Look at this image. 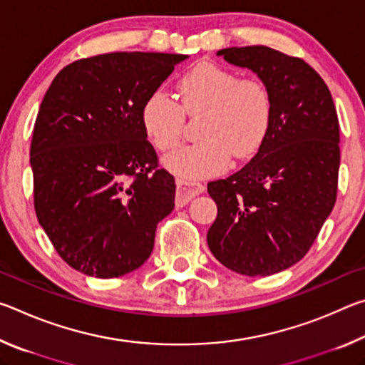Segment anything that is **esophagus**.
Listing matches in <instances>:
<instances>
[{
    "instance_id": "esophagus-1",
    "label": "esophagus",
    "mask_w": 365,
    "mask_h": 365,
    "mask_svg": "<svg viewBox=\"0 0 365 365\" xmlns=\"http://www.w3.org/2000/svg\"><path fill=\"white\" fill-rule=\"evenodd\" d=\"M205 190H206L205 185H201V183L177 180V196H175L177 207L185 206L188 201L193 200L195 196L205 193Z\"/></svg>"
}]
</instances>
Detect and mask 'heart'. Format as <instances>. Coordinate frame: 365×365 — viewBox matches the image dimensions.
I'll use <instances>...</instances> for the list:
<instances>
[{
    "label": "heart",
    "instance_id": "1",
    "mask_svg": "<svg viewBox=\"0 0 365 365\" xmlns=\"http://www.w3.org/2000/svg\"><path fill=\"white\" fill-rule=\"evenodd\" d=\"M180 104L163 90L146 98L141 123L153 145L169 151L180 143L185 114L205 110L201 141L164 156L163 164L183 180H200L224 172L230 156L237 160L255 154L272 122V98L262 82L240 78L225 67L202 63L178 80Z\"/></svg>",
    "mask_w": 365,
    "mask_h": 365
}]
</instances>
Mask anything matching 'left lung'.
I'll return each instance as SVG.
<instances>
[{
    "label": "left lung",
    "mask_w": 365,
    "mask_h": 365,
    "mask_svg": "<svg viewBox=\"0 0 365 365\" xmlns=\"http://www.w3.org/2000/svg\"><path fill=\"white\" fill-rule=\"evenodd\" d=\"M217 56L261 78L272 122L243 169L207 183L217 205L207 246L237 274L272 275L304 257L335 206L336 109L322 77L299 58L267 46L225 48Z\"/></svg>",
    "instance_id": "1"
}]
</instances>
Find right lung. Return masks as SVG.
<instances>
[{"label":"right lung","mask_w":365,"mask_h":365,"mask_svg":"<svg viewBox=\"0 0 365 365\" xmlns=\"http://www.w3.org/2000/svg\"><path fill=\"white\" fill-rule=\"evenodd\" d=\"M185 59L140 51L80 59L43 98L30 146L35 212L58 255L85 275L115 279L141 267L175 206V180L158 169L141 108Z\"/></svg>","instance_id":"obj_1"}]
</instances>
